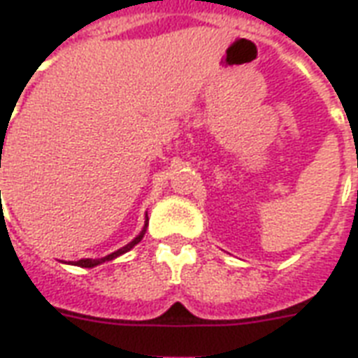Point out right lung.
I'll return each mask as SVG.
<instances>
[{
    "label": "right lung",
    "mask_w": 358,
    "mask_h": 358,
    "mask_svg": "<svg viewBox=\"0 0 358 358\" xmlns=\"http://www.w3.org/2000/svg\"><path fill=\"white\" fill-rule=\"evenodd\" d=\"M146 227H148V217L145 219V227H143V230H141L139 234L135 236V238L131 239V241H129L128 245H124V247H120L119 250H115V252H111V255H108V256H103V258H94V260H92V258H83V260H78V262H76V264H74V266H80V267H96V266H100V264H103V262L113 260V258H117V256L124 255V252H128V250L134 249L135 245L139 243L141 239H143V236H145V232H146Z\"/></svg>",
    "instance_id": "obj_1"
}]
</instances>
